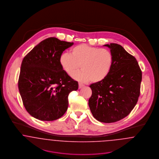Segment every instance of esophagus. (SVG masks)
Instances as JSON below:
<instances>
[{
	"label": "esophagus",
	"instance_id": "1",
	"mask_svg": "<svg viewBox=\"0 0 159 159\" xmlns=\"http://www.w3.org/2000/svg\"><path fill=\"white\" fill-rule=\"evenodd\" d=\"M84 85L82 83H79V89H81L82 87H83Z\"/></svg>",
	"mask_w": 159,
	"mask_h": 159
}]
</instances>
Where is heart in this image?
<instances>
[{"mask_svg":"<svg viewBox=\"0 0 159 159\" xmlns=\"http://www.w3.org/2000/svg\"><path fill=\"white\" fill-rule=\"evenodd\" d=\"M59 62L69 75L78 70L81 65L82 70L73 75L76 80L98 83L108 75L113 64V56L107 49L80 44L71 49L70 54L63 53Z\"/></svg>","mask_w":159,"mask_h":159,"instance_id":"heart-1","label":"heart"}]
</instances>
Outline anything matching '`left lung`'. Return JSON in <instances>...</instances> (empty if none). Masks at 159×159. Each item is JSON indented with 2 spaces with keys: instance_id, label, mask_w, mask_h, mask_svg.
<instances>
[{
  "instance_id": "8db88e82",
  "label": "left lung",
  "mask_w": 159,
  "mask_h": 159,
  "mask_svg": "<svg viewBox=\"0 0 159 159\" xmlns=\"http://www.w3.org/2000/svg\"><path fill=\"white\" fill-rule=\"evenodd\" d=\"M113 56L111 71L103 80L91 84L89 105L93 117L110 123L127 116L140 95L142 71L135 57L117 43L104 45Z\"/></svg>"
}]
</instances>
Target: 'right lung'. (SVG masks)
<instances>
[{"mask_svg":"<svg viewBox=\"0 0 159 159\" xmlns=\"http://www.w3.org/2000/svg\"><path fill=\"white\" fill-rule=\"evenodd\" d=\"M73 42L51 37L40 42L22 61L18 89L26 111L42 121L62 117L68 108V96L78 83L61 67L59 59Z\"/></svg>","mask_w":159,"mask_h":159,"instance_id":"1","label":"right lung"}]
</instances>
